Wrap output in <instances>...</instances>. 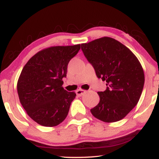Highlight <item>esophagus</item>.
Instances as JSON below:
<instances>
[{
  "label": "esophagus",
  "instance_id": "obj_1",
  "mask_svg": "<svg viewBox=\"0 0 159 159\" xmlns=\"http://www.w3.org/2000/svg\"><path fill=\"white\" fill-rule=\"evenodd\" d=\"M76 95H77L78 96L80 97V96H82V95H84L85 93V90H82V89H79V90H76Z\"/></svg>",
  "mask_w": 159,
  "mask_h": 159
}]
</instances>
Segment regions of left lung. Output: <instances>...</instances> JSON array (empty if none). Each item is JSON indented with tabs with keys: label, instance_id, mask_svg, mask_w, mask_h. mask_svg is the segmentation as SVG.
Instances as JSON below:
<instances>
[{
	"label": "left lung",
	"instance_id": "left-lung-1",
	"mask_svg": "<svg viewBox=\"0 0 159 159\" xmlns=\"http://www.w3.org/2000/svg\"><path fill=\"white\" fill-rule=\"evenodd\" d=\"M81 50L97 76L107 85L106 90L98 93L100 100L91 113L106 123L123 119L137 105L143 90L140 62L127 47L109 37L83 43Z\"/></svg>",
	"mask_w": 159,
	"mask_h": 159
}]
</instances>
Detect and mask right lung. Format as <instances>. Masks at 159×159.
Wrapping results in <instances>:
<instances>
[{"mask_svg": "<svg viewBox=\"0 0 159 159\" xmlns=\"http://www.w3.org/2000/svg\"><path fill=\"white\" fill-rule=\"evenodd\" d=\"M80 49V44L53 46L34 55L24 66L17 82L20 103L35 122L53 127L68 115L76 98L62 87L67 66Z\"/></svg>", "mask_w": 159, "mask_h": 159, "instance_id": "1", "label": "right lung"}]
</instances>
